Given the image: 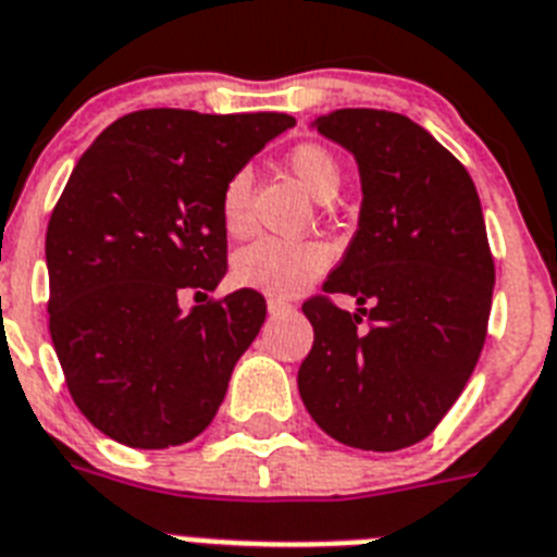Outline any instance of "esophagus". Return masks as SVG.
Segmentation results:
<instances>
[{
  "mask_svg": "<svg viewBox=\"0 0 557 557\" xmlns=\"http://www.w3.org/2000/svg\"><path fill=\"white\" fill-rule=\"evenodd\" d=\"M265 306H269V314H288V311H294L292 302L280 300V297H269V302H265Z\"/></svg>",
  "mask_w": 557,
  "mask_h": 557,
  "instance_id": "1",
  "label": "esophagus"
}]
</instances>
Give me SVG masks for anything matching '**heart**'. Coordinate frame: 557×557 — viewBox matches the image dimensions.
I'll return each mask as SVG.
<instances>
[{"instance_id": "b5f03b06", "label": "heart", "mask_w": 557, "mask_h": 557, "mask_svg": "<svg viewBox=\"0 0 557 557\" xmlns=\"http://www.w3.org/2000/svg\"><path fill=\"white\" fill-rule=\"evenodd\" d=\"M288 170L297 175L317 200L334 198L343 181L339 161L320 144H300L288 156ZM251 172L240 170L228 177L221 195L223 226L232 235H243L251 223ZM331 249L320 240H283L260 237L251 246L237 251L235 280L240 286L257 288L271 297H294L311 286L322 271L329 269Z\"/></svg>"}]
</instances>
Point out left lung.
Segmentation results:
<instances>
[{
    "mask_svg": "<svg viewBox=\"0 0 557 557\" xmlns=\"http://www.w3.org/2000/svg\"><path fill=\"white\" fill-rule=\"evenodd\" d=\"M314 127L357 158L362 209L325 294L302 302L314 345L297 387L331 438L401 450L436 430L484 348L495 265L479 191L408 115L357 107ZM329 293L360 308L343 312Z\"/></svg>",
    "mask_w": 557,
    "mask_h": 557,
    "instance_id": "left-lung-1",
    "label": "left lung"
}]
</instances>
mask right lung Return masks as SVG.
<instances>
[{
    "label": "right lung",
    "mask_w": 557,
    "mask_h": 557,
    "mask_svg": "<svg viewBox=\"0 0 557 557\" xmlns=\"http://www.w3.org/2000/svg\"><path fill=\"white\" fill-rule=\"evenodd\" d=\"M286 112L138 110L78 158L48 223L50 336L70 396L104 436L163 450L203 433L265 320L255 288L191 312L226 274L221 195Z\"/></svg>",
    "instance_id": "add662e5"
}]
</instances>
